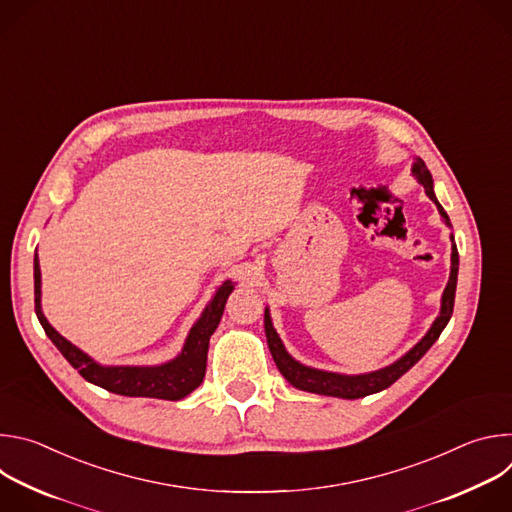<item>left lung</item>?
<instances>
[{
	"label": "left lung",
	"mask_w": 512,
	"mask_h": 512,
	"mask_svg": "<svg viewBox=\"0 0 512 512\" xmlns=\"http://www.w3.org/2000/svg\"><path fill=\"white\" fill-rule=\"evenodd\" d=\"M411 176L423 186L429 200L437 206V212H440L446 227H452L448 212L435 198L433 178H431V174H429V170H427V166L421 158H413ZM450 241H452V259H450L452 265H450L448 285H446L444 294H442L440 314H437V318L433 320V324L429 326L425 336L413 348H409L403 356H399L395 362L387 364V367H383V369H377V371H371V373H360V375H344V373H332V371H322V369L308 367V364L296 360L294 356L287 352V348L281 342L277 330L273 328L269 308H265L267 346H269V352H271V356L277 364L279 373L285 377V381L291 387H296L300 391H308V393H316V395H328V397H338V399H360V397L379 393V391L391 387L397 379H401L413 367V364L419 362V358L433 346V342L440 338V334L444 332V328L448 326V322L452 318L456 285H458L460 257H458V247L454 243V233L450 235Z\"/></svg>",
	"instance_id": "left-lung-1"
}]
</instances>
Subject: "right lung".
Instances as JSON below:
<instances>
[{"mask_svg":"<svg viewBox=\"0 0 512 512\" xmlns=\"http://www.w3.org/2000/svg\"><path fill=\"white\" fill-rule=\"evenodd\" d=\"M235 281L227 279L216 287L210 302L198 316V320L188 330L182 350L162 362V364H101L85 350L66 340L58 334L42 312V273L38 253L34 255V304L36 316L52 340V344L60 350V354L79 371V375L115 395L123 397H152L166 401H180L200 387L206 373V354L208 342L214 334L218 322L223 318L225 304L235 289Z\"/></svg>","mask_w":512,"mask_h":512,"instance_id":"1","label":"right lung"}]
</instances>
